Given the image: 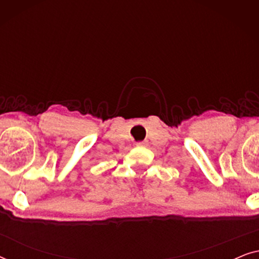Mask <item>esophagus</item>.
Here are the masks:
<instances>
[{
  "instance_id": "esophagus-1",
  "label": "esophagus",
  "mask_w": 259,
  "mask_h": 259,
  "mask_svg": "<svg viewBox=\"0 0 259 259\" xmlns=\"http://www.w3.org/2000/svg\"><path fill=\"white\" fill-rule=\"evenodd\" d=\"M137 146H139V147L147 146V141H139V143H137Z\"/></svg>"
}]
</instances>
